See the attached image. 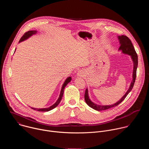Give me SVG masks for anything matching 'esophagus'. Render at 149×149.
Segmentation results:
<instances>
[{
	"label": "esophagus",
	"instance_id": "esophagus-1",
	"mask_svg": "<svg viewBox=\"0 0 149 149\" xmlns=\"http://www.w3.org/2000/svg\"><path fill=\"white\" fill-rule=\"evenodd\" d=\"M77 75L78 77H83L84 75H85V72L84 71L82 70H80L79 71H78L77 72Z\"/></svg>",
	"mask_w": 149,
	"mask_h": 149
}]
</instances>
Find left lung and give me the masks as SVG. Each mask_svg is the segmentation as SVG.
<instances>
[{
	"instance_id": "obj_1",
	"label": "left lung",
	"mask_w": 149,
	"mask_h": 149,
	"mask_svg": "<svg viewBox=\"0 0 149 149\" xmlns=\"http://www.w3.org/2000/svg\"><path fill=\"white\" fill-rule=\"evenodd\" d=\"M118 39L120 42V47L118 49V51H121L123 54H127L131 56L133 62V80L130 84V86L129 87V88L127 90L126 93L123 95V97L117 102L111 104V105H97L93 102L91 101V100L89 98L88 96V88L86 89V92H85V95H84V98H85V101H86V102L88 104V106H90V107L92 109L97 110V111H102V110H107L109 109L116 107V106H117L119 104H120L127 97V95L129 94V93L132 91L134 84L135 82L136 78V72H137V68L138 66V56L137 54L134 49V48L132 44V42L130 40V39L125 35H121V36H118Z\"/></svg>"
}]
</instances>
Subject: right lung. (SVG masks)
Instances as JSON below:
<instances>
[{"instance_id": "obj_1", "label": "right lung", "mask_w": 149, "mask_h": 149, "mask_svg": "<svg viewBox=\"0 0 149 149\" xmlns=\"http://www.w3.org/2000/svg\"><path fill=\"white\" fill-rule=\"evenodd\" d=\"M37 32L36 31H28L27 32H26L22 36V38H20V40L19 42H22L25 40H26L27 39H28L29 37H31L32 35H34V34H36ZM71 77H68L66 80L65 81L64 83L63 84L62 86V88H61V93H60V94H59V98L57 100V101L55 102V103H54L52 105L50 106L49 107H48V108H44V109H35V108H33V107H31V109L35 110H36V111H49L52 109H54V108H55L56 106L59 104V102H61V100L62 98V96H63V91H64V88L65 87H66L67 85L71 81Z\"/></svg>"}]
</instances>
